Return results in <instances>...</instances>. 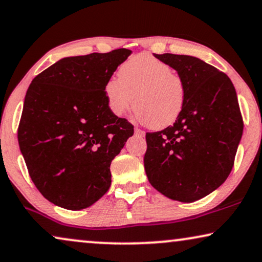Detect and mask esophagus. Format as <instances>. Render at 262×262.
<instances>
[{"label":"esophagus","instance_id":"esophagus-1","mask_svg":"<svg viewBox=\"0 0 262 262\" xmlns=\"http://www.w3.org/2000/svg\"><path fill=\"white\" fill-rule=\"evenodd\" d=\"M135 135H136V136H138V137H144V136H145V132H144V131H142L141 128L136 127V128H135Z\"/></svg>","mask_w":262,"mask_h":262}]
</instances>
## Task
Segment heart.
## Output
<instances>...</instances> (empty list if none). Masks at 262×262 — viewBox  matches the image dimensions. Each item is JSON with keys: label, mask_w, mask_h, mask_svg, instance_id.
<instances>
[{"label": "heart", "mask_w": 262, "mask_h": 262, "mask_svg": "<svg viewBox=\"0 0 262 262\" xmlns=\"http://www.w3.org/2000/svg\"><path fill=\"white\" fill-rule=\"evenodd\" d=\"M118 74L105 84L107 105L114 116L124 117L135 102L137 120L155 128L169 126L180 116L186 87L169 64L141 53L127 59Z\"/></svg>", "instance_id": "b5f03b06"}]
</instances>
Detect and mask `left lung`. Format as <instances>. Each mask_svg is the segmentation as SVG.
<instances>
[{
  "instance_id": "obj_1",
  "label": "left lung",
  "mask_w": 262,
  "mask_h": 262,
  "mask_svg": "<svg viewBox=\"0 0 262 262\" xmlns=\"http://www.w3.org/2000/svg\"><path fill=\"white\" fill-rule=\"evenodd\" d=\"M177 70L186 87L185 105L173 126L148 132V180L167 198L202 199L230 174L243 132L237 95L227 75L193 56L155 55Z\"/></svg>"
}]
</instances>
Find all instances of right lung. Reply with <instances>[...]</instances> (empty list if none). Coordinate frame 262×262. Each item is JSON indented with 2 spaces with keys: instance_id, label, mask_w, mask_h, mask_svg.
I'll use <instances>...</instances> for the list:
<instances>
[{
  "instance_id": "obj_1",
  "label": "right lung",
  "mask_w": 262,
  "mask_h": 262,
  "mask_svg": "<svg viewBox=\"0 0 262 262\" xmlns=\"http://www.w3.org/2000/svg\"><path fill=\"white\" fill-rule=\"evenodd\" d=\"M131 53L66 57L27 89L19 146L35 187L57 206L85 209L108 191L111 162L134 126L111 112L105 84Z\"/></svg>"
}]
</instances>
